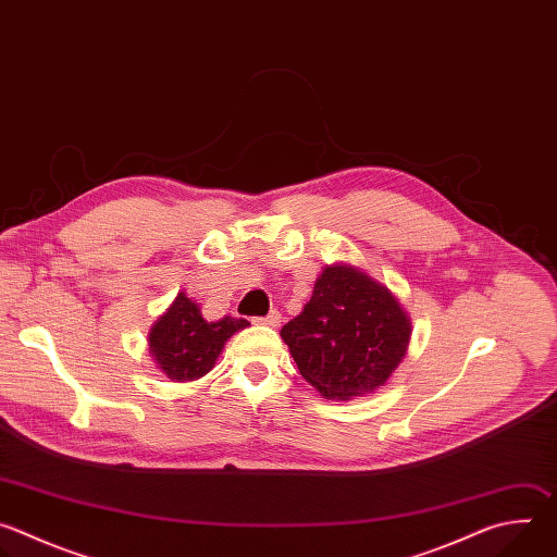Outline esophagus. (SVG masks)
Listing matches in <instances>:
<instances>
[{
    "label": "esophagus",
    "mask_w": 557,
    "mask_h": 557,
    "mask_svg": "<svg viewBox=\"0 0 557 557\" xmlns=\"http://www.w3.org/2000/svg\"><path fill=\"white\" fill-rule=\"evenodd\" d=\"M280 320H282V314H280V310H271L267 317H260V324H267V326H271V329H275V326H280Z\"/></svg>",
    "instance_id": "esophagus-1"
}]
</instances>
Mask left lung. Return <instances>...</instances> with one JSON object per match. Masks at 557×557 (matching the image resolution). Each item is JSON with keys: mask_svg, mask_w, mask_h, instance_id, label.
<instances>
[{"mask_svg": "<svg viewBox=\"0 0 557 557\" xmlns=\"http://www.w3.org/2000/svg\"><path fill=\"white\" fill-rule=\"evenodd\" d=\"M280 335L317 392L348 401L389 379L408 352L412 324L387 286L357 267L333 264Z\"/></svg>", "mask_w": 557, "mask_h": 557, "instance_id": "obj_1", "label": "left lung"}]
</instances>
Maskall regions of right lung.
Masks as SVG:
<instances>
[{
    "instance_id": "right-lung-1",
    "label": "right lung",
    "mask_w": 557,
    "mask_h": 557,
    "mask_svg": "<svg viewBox=\"0 0 557 557\" xmlns=\"http://www.w3.org/2000/svg\"><path fill=\"white\" fill-rule=\"evenodd\" d=\"M247 326V320L228 314L218 322H207L198 304L178 293L149 331V355L156 368L172 381H196L215 366L228 337Z\"/></svg>"
}]
</instances>
